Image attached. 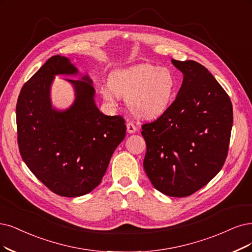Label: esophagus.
Masks as SVG:
<instances>
[{
    "instance_id": "obj_1",
    "label": "esophagus",
    "mask_w": 252,
    "mask_h": 252,
    "mask_svg": "<svg viewBox=\"0 0 252 252\" xmlns=\"http://www.w3.org/2000/svg\"><path fill=\"white\" fill-rule=\"evenodd\" d=\"M136 131H137V127L135 126V125L133 123L126 124V132L128 134H134V133H136Z\"/></svg>"
}]
</instances>
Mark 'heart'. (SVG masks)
<instances>
[{
  "label": "heart",
  "mask_w": 252,
  "mask_h": 252,
  "mask_svg": "<svg viewBox=\"0 0 252 252\" xmlns=\"http://www.w3.org/2000/svg\"><path fill=\"white\" fill-rule=\"evenodd\" d=\"M176 79L171 69L153 64H138L118 69L99 93L109 105H116L118 95L126 96L132 113L140 118L161 116L169 108L176 91Z\"/></svg>",
  "instance_id": "1"
}]
</instances>
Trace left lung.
<instances>
[{
	"mask_svg": "<svg viewBox=\"0 0 252 252\" xmlns=\"http://www.w3.org/2000/svg\"><path fill=\"white\" fill-rule=\"evenodd\" d=\"M171 62L183 72V83L165 113L142 126L143 167L158 191L186 197L204 187L224 164L232 106L203 65L192 60Z\"/></svg>",
	"mask_w": 252,
	"mask_h": 252,
	"instance_id": "left-lung-1",
	"label": "left lung"
}]
</instances>
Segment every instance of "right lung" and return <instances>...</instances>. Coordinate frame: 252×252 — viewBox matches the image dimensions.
Returning <instances> with one entry per match:
<instances>
[{
    "instance_id": "right-lung-1",
    "label": "right lung",
    "mask_w": 252,
    "mask_h": 252,
    "mask_svg": "<svg viewBox=\"0 0 252 252\" xmlns=\"http://www.w3.org/2000/svg\"><path fill=\"white\" fill-rule=\"evenodd\" d=\"M59 74L80 77L64 79L73 86L75 99L64 110L54 107L50 98ZM92 83L68 58L53 56L25 84L17 99L21 156L36 178L60 196H83L96 188L126 136L124 118L98 110Z\"/></svg>"
}]
</instances>
